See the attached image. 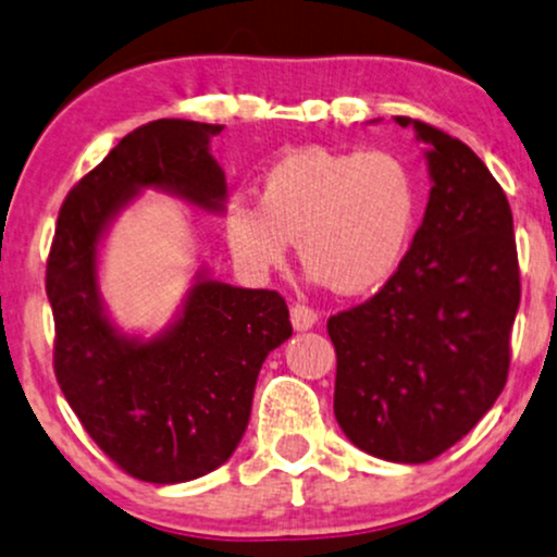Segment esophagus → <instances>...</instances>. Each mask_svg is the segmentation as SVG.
I'll use <instances>...</instances> for the list:
<instances>
[{
    "mask_svg": "<svg viewBox=\"0 0 557 557\" xmlns=\"http://www.w3.org/2000/svg\"><path fill=\"white\" fill-rule=\"evenodd\" d=\"M317 319H319V314L314 309H311V306L296 304L290 309V322H293V327H296V330H311L317 324Z\"/></svg>",
    "mask_w": 557,
    "mask_h": 557,
    "instance_id": "obj_1",
    "label": "esophagus"
}]
</instances>
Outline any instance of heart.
<instances>
[{
	"instance_id": "b5f03b06",
	"label": "heart",
	"mask_w": 557,
	"mask_h": 557,
	"mask_svg": "<svg viewBox=\"0 0 557 557\" xmlns=\"http://www.w3.org/2000/svg\"><path fill=\"white\" fill-rule=\"evenodd\" d=\"M419 214L413 170L389 149H298L261 175L259 201L230 198L225 235L248 272L285 264L290 240L311 277L343 296L385 285Z\"/></svg>"
}]
</instances>
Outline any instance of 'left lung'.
<instances>
[{
    "label": "left lung",
    "instance_id": "1",
    "mask_svg": "<svg viewBox=\"0 0 557 557\" xmlns=\"http://www.w3.org/2000/svg\"><path fill=\"white\" fill-rule=\"evenodd\" d=\"M430 144L432 194L400 267L372 298L327 319L335 419L361 450L426 463L503 393L521 300L513 214L463 140L411 117Z\"/></svg>",
    "mask_w": 557,
    "mask_h": 557
}]
</instances>
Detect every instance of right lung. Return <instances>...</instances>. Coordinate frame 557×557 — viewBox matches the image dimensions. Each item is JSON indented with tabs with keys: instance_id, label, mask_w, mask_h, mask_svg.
Returning <instances> with one entry per match:
<instances>
[{
	"instance_id": "1",
	"label": "right lung",
	"mask_w": 557,
	"mask_h": 557,
	"mask_svg": "<svg viewBox=\"0 0 557 557\" xmlns=\"http://www.w3.org/2000/svg\"><path fill=\"white\" fill-rule=\"evenodd\" d=\"M222 125L154 120L73 185L47 259L54 376L88 437L140 482H190L222 466L251 417L267 354L293 335L277 290L198 280L181 322L151 343L120 337L101 314L96 246L144 185L216 209L225 175L209 154Z\"/></svg>"
}]
</instances>
